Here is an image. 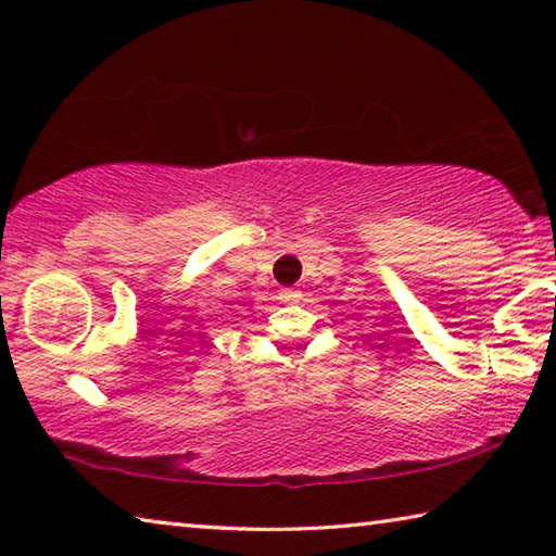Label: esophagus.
<instances>
[{
  "instance_id": "34e87169",
  "label": "esophagus",
  "mask_w": 556,
  "mask_h": 556,
  "mask_svg": "<svg viewBox=\"0 0 556 556\" xmlns=\"http://www.w3.org/2000/svg\"><path fill=\"white\" fill-rule=\"evenodd\" d=\"M279 296H281V301H299L301 299V294H299L296 289H281Z\"/></svg>"
}]
</instances>
